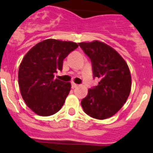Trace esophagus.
Listing matches in <instances>:
<instances>
[{
    "label": "esophagus",
    "mask_w": 153,
    "mask_h": 153,
    "mask_svg": "<svg viewBox=\"0 0 153 153\" xmlns=\"http://www.w3.org/2000/svg\"><path fill=\"white\" fill-rule=\"evenodd\" d=\"M78 86V84H76V83H72V88L74 89V88H76Z\"/></svg>",
    "instance_id": "1"
}]
</instances>
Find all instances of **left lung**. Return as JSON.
<instances>
[{"instance_id": "left-lung-1", "label": "left lung", "mask_w": 153, "mask_h": 153, "mask_svg": "<svg viewBox=\"0 0 153 153\" xmlns=\"http://www.w3.org/2000/svg\"><path fill=\"white\" fill-rule=\"evenodd\" d=\"M79 45L91 60L93 76L100 79L81 102L83 111L98 120L112 117L123 106L130 93L129 67L116 50L103 42H81Z\"/></svg>"}]
</instances>
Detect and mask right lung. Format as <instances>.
<instances>
[{
    "instance_id": "obj_1",
    "label": "right lung",
    "mask_w": 153,
    "mask_h": 153,
    "mask_svg": "<svg viewBox=\"0 0 153 153\" xmlns=\"http://www.w3.org/2000/svg\"><path fill=\"white\" fill-rule=\"evenodd\" d=\"M78 44L47 39L33 46L23 58L18 70V84L28 107L41 117L57 113L71 89L70 82L54 78L63 61Z\"/></svg>"
}]
</instances>
